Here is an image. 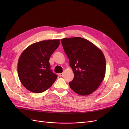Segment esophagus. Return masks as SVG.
I'll list each match as a JSON object with an SVG mask.
<instances>
[{
  "label": "esophagus",
  "instance_id": "1",
  "mask_svg": "<svg viewBox=\"0 0 129 129\" xmlns=\"http://www.w3.org/2000/svg\"><path fill=\"white\" fill-rule=\"evenodd\" d=\"M59 75H60V76H63V73H60V74H59Z\"/></svg>",
  "mask_w": 129,
  "mask_h": 129
}]
</instances>
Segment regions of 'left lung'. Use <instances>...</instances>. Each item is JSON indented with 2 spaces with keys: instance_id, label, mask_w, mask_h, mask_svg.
Wrapping results in <instances>:
<instances>
[{
  "instance_id": "obj_1",
  "label": "left lung",
  "mask_w": 129,
  "mask_h": 129,
  "mask_svg": "<svg viewBox=\"0 0 129 129\" xmlns=\"http://www.w3.org/2000/svg\"><path fill=\"white\" fill-rule=\"evenodd\" d=\"M74 74L69 83L74 91L85 96L94 92L103 81L106 68L104 54L95 45L80 37L61 40Z\"/></svg>"
}]
</instances>
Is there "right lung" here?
Here are the masks:
<instances>
[{
  "label": "right lung",
  "instance_id": "1",
  "mask_svg": "<svg viewBox=\"0 0 129 129\" xmlns=\"http://www.w3.org/2000/svg\"><path fill=\"white\" fill-rule=\"evenodd\" d=\"M60 45V40L41 41L29 46L19 58L18 76L29 91L41 93L52 86L57 75L50 70L49 58Z\"/></svg>",
  "mask_w": 129,
  "mask_h": 129
}]
</instances>
